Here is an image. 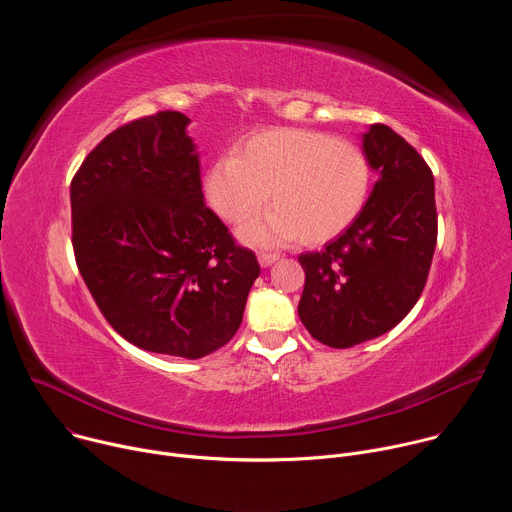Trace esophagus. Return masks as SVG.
I'll return each instance as SVG.
<instances>
[{"instance_id":"1","label":"esophagus","mask_w":512,"mask_h":512,"mask_svg":"<svg viewBox=\"0 0 512 512\" xmlns=\"http://www.w3.org/2000/svg\"><path fill=\"white\" fill-rule=\"evenodd\" d=\"M277 259H279L277 253H265V251L259 253V263H261V267H269V265H273Z\"/></svg>"}]
</instances>
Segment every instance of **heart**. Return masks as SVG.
Returning <instances> with one entry per match:
<instances>
[{
    "label": "heart",
    "mask_w": 512,
    "mask_h": 512,
    "mask_svg": "<svg viewBox=\"0 0 512 512\" xmlns=\"http://www.w3.org/2000/svg\"><path fill=\"white\" fill-rule=\"evenodd\" d=\"M369 188L371 166L356 143L302 127L257 131L204 176L208 204L229 225L255 214L269 194L273 208L241 231L255 245L328 243L356 221Z\"/></svg>",
    "instance_id": "b5f03b06"
}]
</instances>
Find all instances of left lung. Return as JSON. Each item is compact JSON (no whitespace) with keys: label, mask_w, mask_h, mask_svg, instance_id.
I'll list each match as a JSON object with an SVG mask.
<instances>
[{"label":"left lung","mask_w":512,"mask_h":512,"mask_svg":"<svg viewBox=\"0 0 512 512\" xmlns=\"http://www.w3.org/2000/svg\"><path fill=\"white\" fill-rule=\"evenodd\" d=\"M362 145L379 170L367 204L324 251L298 257L306 271L300 320L330 348H350L397 326L421 296L437 243L427 162L385 123H373Z\"/></svg>","instance_id":"obj_1"}]
</instances>
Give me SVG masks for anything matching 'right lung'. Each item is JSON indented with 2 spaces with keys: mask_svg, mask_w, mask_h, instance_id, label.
Segmentation results:
<instances>
[{
  "mask_svg": "<svg viewBox=\"0 0 512 512\" xmlns=\"http://www.w3.org/2000/svg\"><path fill=\"white\" fill-rule=\"evenodd\" d=\"M188 121L158 111L97 143L70 182L72 251L117 334L202 358L239 330L261 267L204 204Z\"/></svg>",
  "mask_w": 512,
  "mask_h": 512,
  "instance_id": "obj_1",
  "label": "right lung"
}]
</instances>
